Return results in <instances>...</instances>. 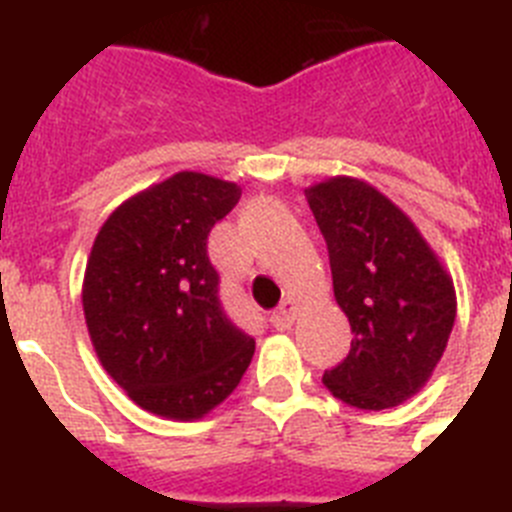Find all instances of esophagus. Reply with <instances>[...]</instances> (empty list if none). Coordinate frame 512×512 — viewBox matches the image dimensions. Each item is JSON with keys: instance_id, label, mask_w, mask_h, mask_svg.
<instances>
[{"instance_id": "1", "label": "esophagus", "mask_w": 512, "mask_h": 512, "mask_svg": "<svg viewBox=\"0 0 512 512\" xmlns=\"http://www.w3.org/2000/svg\"><path fill=\"white\" fill-rule=\"evenodd\" d=\"M296 314H299V301L286 299L273 314H270V322H273V327H278V330H291V324L296 322Z\"/></svg>"}]
</instances>
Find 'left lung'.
<instances>
[{
	"label": "left lung",
	"mask_w": 512,
	"mask_h": 512,
	"mask_svg": "<svg viewBox=\"0 0 512 512\" xmlns=\"http://www.w3.org/2000/svg\"><path fill=\"white\" fill-rule=\"evenodd\" d=\"M330 250L335 299L353 330L348 358L324 371L332 397L389 410L428 384L456 319L451 275L384 193L337 175L306 188Z\"/></svg>",
	"instance_id": "1"
}]
</instances>
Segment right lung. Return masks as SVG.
<instances>
[{
  "mask_svg": "<svg viewBox=\"0 0 512 512\" xmlns=\"http://www.w3.org/2000/svg\"><path fill=\"white\" fill-rule=\"evenodd\" d=\"M239 195L237 182L175 172L123 201L97 231L84 322L102 368L146 412L206 417L250 366L255 340L221 309L206 252Z\"/></svg>",
  "mask_w": 512,
  "mask_h": 512,
  "instance_id": "obj_1",
  "label": "right lung"
}]
</instances>
